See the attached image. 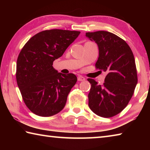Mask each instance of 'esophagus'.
Listing matches in <instances>:
<instances>
[{
  "mask_svg": "<svg viewBox=\"0 0 150 150\" xmlns=\"http://www.w3.org/2000/svg\"><path fill=\"white\" fill-rule=\"evenodd\" d=\"M77 79L79 81H83L85 80V78L81 75H79L77 77Z\"/></svg>",
  "mask_w": 150,
  "mask_h": 150,
  "instance_id": "1",
  "label": "esophagus"
}]
</instances>
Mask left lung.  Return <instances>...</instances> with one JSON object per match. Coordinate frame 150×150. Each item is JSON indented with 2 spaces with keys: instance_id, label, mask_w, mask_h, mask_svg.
I'll list each match as a JSON object with an SVG mask.
<instances>
[{
  "instance_id": "obj_1",
  "label": "left lung",
  "mask_w": 150,
  "mask_h": 150,
  "mask_svg": "<svg viewBox=\"0 0 150 150\" xmlns=\"http://www.w3.org/2000/svg\"><path fill=\"white\" fill-rule=\"evenodd\" d=\"M86 36L95 41L99 50L96 69L106 73L102 85L87 79L91 85L88 106L96 115L112 117L128 105L138 83L134 54L124 40L111 32H87Z\"/></svg>"
}]
</instances>
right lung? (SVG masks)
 Returning a JSON list of instances; mask_svg holds the SVG:
<instances>
[{
	"label": "right lung",
	"mask_w": 150,
	"mask_h": 150,
	"mask_svg": "<svg viewBox=\"0 0 150 150\" xmlns=\"http://www.w3.org/2000/svg\"><path fill=\"white\" fill-rule=\"evenodd\" d=\"M80 32L53 29L32 36L20 51L16 77L25 105L35 115L44 117L62 110L77 78L73 73H58L53 62L62 56Z\"/></svg>",
	"instance_id": "obj_1"
}]
</instances>
